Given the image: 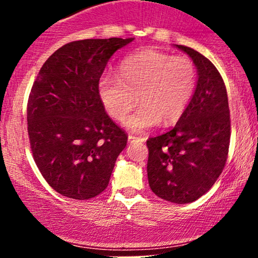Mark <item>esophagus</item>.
<instances>
[{
  "label": "esophagus",
  "mask_w": 258,
  "mask_h": 258,
  "mask_svg": "<svg viewBox=\"0 0 258 258\" xmlns=\"http://www.w3.org/2000/svg\"><path fill=\"white\" fill-rule=\"evenodd\" d=\"M144 141H146V138L143 137H137V136H132V135L128 136L130 143H133V142H144Z\"/></svg>",
  "instance_id": "1"
}]
</instances>
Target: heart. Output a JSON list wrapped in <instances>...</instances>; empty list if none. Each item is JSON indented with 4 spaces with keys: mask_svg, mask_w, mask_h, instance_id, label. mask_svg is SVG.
<instances>
[{
    "mask_svg": "<svg viewBox=\"0 0 258 258\" xmlns=\"http://www.w3.org/2000/svg\"><path fill=\"white\" fill-rule=\"evenodd\" d=\"M194 61L185 55H172L154 48L125 58L119 76L105 74L98 81L102 104L112 119L122 122L138 97L142 105L126 121L131 131L143 132L177 121L184 114L197 90Z\"/></svg>",
    "mask_w": 258,
    "mask_h": 258,
    "instance_id": "heart-1",
    "label": "heart"
}]
</instances>
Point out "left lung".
<instances>
[{"instance_id":"1","label":"left lung","mask_w":258,"mask_h":258,"mask_svg":"<svg viewBox=\"0 0 258 258\" xmlns=\"http://www.w3.org/2000/svg\"><path fill=\"white\" fill-rule=\"evenodd\" d=\"M193 59L197 90L173 128L147 141L149 185L161 199L193 203L215 184L223 171L230 142V112L226 85L206 57L182 44Z\"/></svg>"}]
</instances>
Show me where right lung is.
Masks as SVG:
<instances>
[{
    "label": "right lung",
    "mask_w": 258,
    "mask_h": 258,
    "mask_svg": "<svg viewBox=\"0 0 258 258\" xmlns=\"http://www.w3.org/2000/svg\"><path fill=\"white\" fill-rule=\"evenodd\" d=\"M130 38L64 44L44 61L28 100V133L46 182L70 199L87 200L108 186L127 135L106 114L98 81Z\"/></svg>",
    "instance_id": "obj_1"
}]
</instances>
